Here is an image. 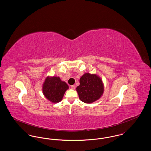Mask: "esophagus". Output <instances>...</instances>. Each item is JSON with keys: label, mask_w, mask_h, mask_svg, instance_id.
<instances>
[{"label": "esophagus", "mask_w": 151, "mask_h": 151, "mask_svg": "<svg viewBox=\"0 0 151 151\" xmlns=\"http://www.w3.org/2000/svg\"><path fill=\"white\" fill-rule=\"evenodd\" d=\"M70 88H71L72 89H75V88H76V86H75L74 85H72V86H70Z\"/></svg>", "instance_id": "esophagus-1"}]
</instances>
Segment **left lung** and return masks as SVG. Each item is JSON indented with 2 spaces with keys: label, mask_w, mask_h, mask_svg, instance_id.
Masks as SVG:
<instances>
[{
  "label": "left lung",
  "mask_w": 151,
  "mask_h": 151,
  "mask_svg": "<svg viewBox=\"0 0 151 151\" xmlns=\"http://www.w3.org/2000/svg\"><path fill=\"white\" fill-rule=\"evenodd\" d=\"M102 81L96 74L84 73L80 79V85L76 88L80 100L91 104L99 100L104 93Z\"/></svg>",
  "instance_id": "8db88e82"
}]
</instances>
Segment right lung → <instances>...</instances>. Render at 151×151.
I'll return each mask as SVG.
<instances>
[{
	"label": "right lung",
	"mask_w": 151,
	"mask_h": 151,
	"mask_svg": "<svg viewBox=\"0 0 151 151\" xmlns=\"http://www.w3.org/2000/svg\"><path fill=\"white\" fill-rule=\"evenodd\" d=\"M69 88L65 81L59 77L48 76L42 86V92L45 97L52 103H58L62 100L65 91Z\"/></svg>",
	"instance_id": "right-lung-1"
}]
</instances>
